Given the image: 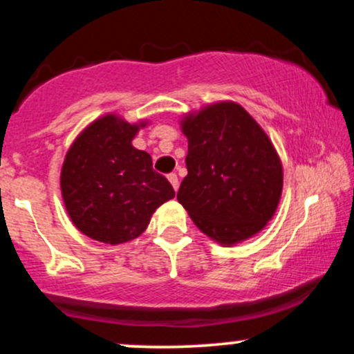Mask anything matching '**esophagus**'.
<instances>
[{"label": "esophagus", "mask_w": 354, "mask_h": 354, "mask_svg": "<svg viewBox=\"0 0 354 354\" xmlns=\"http://www.w3.org/2000/svg\"><path fill=\"white\" fill-rule=\"evenodd\" d=\"M168 180L173 185L174 191H178V188H180V180H178V174L176 173H169L168 174Z\"/></svg>", "instance_id": "obj_1"}]
</instances>
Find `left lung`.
<instances>
[{"label": "left lung", "mask_w": 354, "mask_h": 354, "mask_svg": "<svg viewBox=\"0 0 354 354\" xmlns=\"http://www.w3.org/2000/svg\"><path fill=\"white\" fill-rule=\"evenodd\" d=\"M188 174L178 201L206 236L233 246L273 218L283 166L273 143L241 104L219 101L181 120Z\"/></svg>", "instance_id": "left-lung-1"}]
</instances>
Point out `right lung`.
Instances as JSON below:
<instances>
[{
	"label": "right lung",
	"instance_id": "add662e5",
	"mask_svg": "<svg viewBox=\"0 0 354 354\" xmlns=\"http://www.w3.org/2000/svg\"><path fill=\"white\" fill-rule=\"evenodd\" d=\"M146 121L104 115L73 141L61 168V196L73 225L108 245L131 241L148 228L156 208L174 198L146 151L131 145Z\"/></svg>",
	"mask_w": 354,
	"mask_h": 354
}]
</instances>
